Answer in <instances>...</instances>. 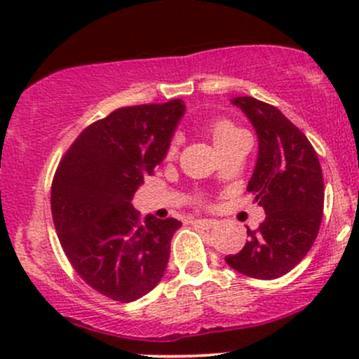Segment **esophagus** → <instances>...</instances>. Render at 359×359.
<instances>
[{"label":"esophagus","instance_id":"obj_1","mask_svg":"<svg viewBox=\"0 0 359 359\" xmlns=\"http://www.w3.org/2000/svg\"><path fill=\"white\" fill-rule=\"evenodd\" d=\"M194 224L201 226V228L204 229H211L217 224V221L216 219H194Z\"/></svg>","mask_w":359,"mask_h":359}]
</instances>
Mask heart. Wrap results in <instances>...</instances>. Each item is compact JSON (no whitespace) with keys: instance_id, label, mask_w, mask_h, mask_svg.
<instances>
[{"instance_id":"heart-1","label":"heart","mask_w":359,"mask_h":359,"mask_svg":"<svg viewBox=\"0 0 359 359\" xmlns=\"http://www.w3.org/2000/svg\"><path fill=\"white\" fill-rule=\"evenodd\" d=\"M208 133H209V137H211L214 147L216 148L224 147L226 143L233 142L234 138H238L240 135H243L240 128H236L233 123L226 121V119H217V121H212L208 128ZM174 154H175V143H172L170 148H168V155L172 156Z\"/></svg>"}]
</instances>
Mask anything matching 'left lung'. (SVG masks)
<instances>
[{
	"mask_svg": "<svg viewBox=\"0 0 359 359\" xmlns=\"http://www.w3.org/2000/svg\"><path fill=\"white\" fill-rule=\"evenodd\" d=\"M250 119L258 155L246 191L265 209L258 231L248 229L240 253L228 255L231 269L253 278L285 275L314 245L323 221L324 179L319 158L306 135L282 111L255 97H233Z\"/></svg>",
	"mask_w": 359,
	"mask_h": 359,
	"instance_id": "left-lung-1",
	"label": "left lung"
}]
</instances>
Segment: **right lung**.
Returning a JSON list of instances; mask_svg holds the SVG:
<instances>
[{
    "label": "right lung",
    "instance_id": "right-lung-1",
    "mask_svg": "<svg viewBox=\"0 0 359 359\" xmlns=\"http://www.w3.org/2000/svg\"><path fill=\"white\" fill-rule=\"evenodd\" d=\"M185 113L182 100L130 106L86 128L52 182V217L65 257L106 297L133 302L165 273L182 222L133 208L143 177L163 162Z\"/></svg>",
    "mask_w": 359,
    "mask_h": 359
}]
</instances>
